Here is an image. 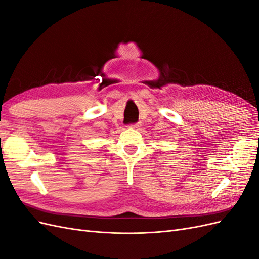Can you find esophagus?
<instances>
[{
	"mask_svg": "<svg viewBox=\"0 0 259 259\" xmlns=\"http://www.w3.org/2000/svg\"><path fill=\"white\" fill-rule=\"evenodd\" d=\"M128 126L132 127V128H136L137 130V128H139L140 126H142V125H140V123L138 122V123H134V124H130Z\"/></svg>",
	"mask_w": 259,
	"mask_h": 259,
	"instance_id": "34e87169",
	"label": "esophagus"
}]
</instances>
